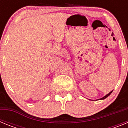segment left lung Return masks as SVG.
I'll list each match as a JSON object with an SVG mask.
<instances>
[{"instance_id": "1", "label": "left lung", "mask_w": 128, "mask_h": 128, "mask_svg": "<svg viewBox=\"0 0 128 128\" xmlns=\"http://www.w3.org/2000/svg\"><path fill=\"white\" fill-rule=\"evenodd\" d=\"M112 92H110L109 94H107V95H106V96H105L104 97H103V98H101V99H100V100H101V99H106V98H108V96H109L111 94H112Z\"/></svg>"}]
</instances>
